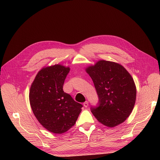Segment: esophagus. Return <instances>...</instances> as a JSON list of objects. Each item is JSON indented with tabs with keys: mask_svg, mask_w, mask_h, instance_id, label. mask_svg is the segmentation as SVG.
<instances>
[{
	"mask_svg": "<svg viewBox=\"0 0 160 160\" xmlns=\"http://www.w3.org/2000/svg\"><path fill=\"white\" fill-rule=\"evenodd\" d=\"M83 105H84V106L85 108H87V107L88 106V101H86L85 102L83 103Z\"/></svg>",
	"mask_w": 160,
	"mask_h": 160,
	"instance_id": "1",
	"label": "esophagus"
}]
</instances>
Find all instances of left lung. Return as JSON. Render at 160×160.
I'll list each match as a JSON object with an SVG mask.
<instances>
[{"label": "left lung", "mask_w": 160, "mask_h": 160, "mask_svg": "<svg viewBox=\"0 0 160 160\" xmlns=\"http://www.w3.org/2000/svg\"><path fill=\"white\" fill-rule=\"evenodd\" d=\"M99 98L97 105L91 106L93 115L101 124L115 127L131 114L136 101L134 80L122 65L101 60L87 68Z\"/></svg>", "instance_id": "obj_1"}]
</instances>
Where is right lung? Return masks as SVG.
Instances as JSON below:
<instances>
[{"instance_id": "1", "label": "right lung", "mask_w": 160, "mask_h": 160, "mask_svg": "<svg viewBox=\"0 0 160 160\" xmlns=\"http://www.w3.org/2000/svg\"><path fill=\"white\" fill-rule=\"evenodd\" d=\"M69 72L68 67L60 65L43 68L36 75L29 92L36 118L45 129L56 134L63 133L74 126L82 107L63 90Z\"/></svg>"}]
</instances>
